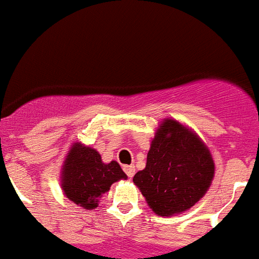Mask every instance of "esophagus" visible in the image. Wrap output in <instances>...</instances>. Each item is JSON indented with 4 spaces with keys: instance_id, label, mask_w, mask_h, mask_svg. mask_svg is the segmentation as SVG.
<instances>
[{
    "instance_id": "34e87169",
    "label": "esophagus",
    "mask_w": 259,
    "mask_h": 259,
    "mask_svg": "<svg viewBox=\"0 0 259 259\" xmlns=\"http://www.w3.org/2000/svg\"><path fill=\"white\" fill-rule=\"evenodd\" d=\"M123 170H125V173L127 175V177H132L134 176V173H136V168H134V165H125L123 166Z\"/></svg>"
}]
</instances>
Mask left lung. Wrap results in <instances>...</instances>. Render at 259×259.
Returning <instances> with one entry per match:
<instances>
[{
  "mask_svg": "<svg viewBox=\"0 0 259 259\" xmlns=\"http://www.w3.org/2000/svg\"><path fill=\"white\" fill-rule=\"evenodd\" d=\"M212 177L213 161L204 144L181 123L166 119L152 141L145 169L133 181L154 212L169 217L200 200Z\"/></svg>",
  "mask_w": 259,
  "mask_h": 259,
  "instance_id": "1",
  "label": "left lung"
}]
</instances>
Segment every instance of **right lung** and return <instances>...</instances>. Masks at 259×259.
<instances>
[{"label":"right lung","mask_w":259,"mask_h":259,"mask_svg":"<svg viewBox=\"0 0 259 259\" xmlns=\"http://www.w3.org/2000/svg\"><path fill=\"white\" fill-rule=\"evenodd\" d=\"M62 188L66 196L83 208L93 209L113 183L126 179L117 161L102 162L95 149L74 145L64 161Z\"/></svg>","instance_id":"1"}]
</instances>
